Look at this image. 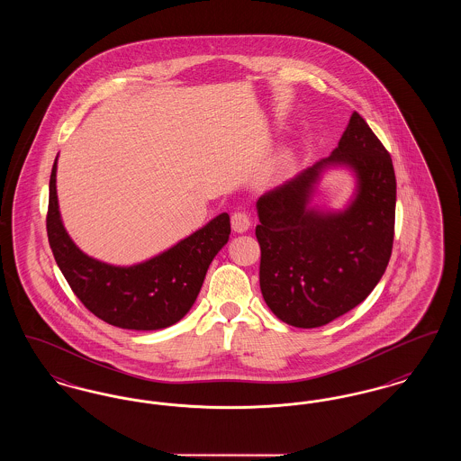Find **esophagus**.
I'll return each mask as SVG.
<instances>
[{
    "label": "esophagus",
    "mask_w": 461,
    "mask_h": 461,
    "mask_svg": "<svg viewBox=\"0 0 461 461\" xmlns=\"http://www.w3.org/2000/svg\"><path fill=\"white\" fill-rule=\"evenodd\" d=\"M250 226H252V220H250V214H249V212L237 211V212L231 216V228H233L237 233L247 231Z\"/></svg>",
    "instance_id": "34e87169"
}]
</instances>
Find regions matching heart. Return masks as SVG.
<instances>
[{
	"instance_id": "1",
	"label": "heart",
	"mask_w": 461,
	"mask_h": 461,
	"mask_svg": "<svg viewBox=\"0 0 461 461\" xmlns=\"http://www.w3.org/2000/svg\"><path fill=\"white\" fill-rule=\"evenodd\" d=\"M284 162H285V160H282V164H284Z\"/></svg>"
}]
</instances>
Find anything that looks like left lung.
<instances>
[{"instance_id": "obj_1", "label": "left lung", "mask_w": 461, "mask_h": 461, "mask_svg": "<svg viewBox=\"0 0 461 461\" xmlns=\"http://www.w3.org/2000/svg\"><path fill=\"white\" fill-rule=\"evenodd\" d=\"M330 163L349 165L358 195L340 215L306 207L312 185ZM264 301L286 325L316 329L361 304L393 254L395 175L391 154L366 121L352 112L339 147L327 158L258 200Z\"/></svg>"}]
</instances>
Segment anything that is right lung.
Returning a JSON list of instances; mask_svg holds the SVG:
<instances>
[{
	"label": "right lung",
	"mask_w": 461,
	"mask_h": 461,
	"mask_svg": "<svg viewBox=\"0 0 461 461\" xmlns=\"http://www.w3.org/2000/svg\"><path fill=\"white\" fill-rule=\"evenodd\" d=\"M57 158L50 176L46 231L53 258L77 299L96 318L128 330L177 323L194 306L209 264L230 239L226 212L147 263L119 267L83 254L67 235L57 200Z\"/></svg>",
	"instance_id": "right-lung-1"
}]
</instances>
